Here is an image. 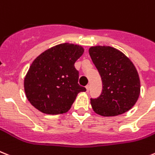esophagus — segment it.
Instances as JSON below:
<instances>
[{
  "label": "esophagus",
  "mask_w": 155,
  "mask_h": 155,
  "mask_svg": "<svg viewBox=\"0 0 155 155\" xmlns=\"http://www.w3.org/2000/svg\"><path fill=\"white\" fill-rule=\"evenodd\" d=\"M86 89H87V91H89V90H90V85L89 84H87L86 86Z\"/></svg>",
  "instance_id": "esophagus-1"
}]
</instances>
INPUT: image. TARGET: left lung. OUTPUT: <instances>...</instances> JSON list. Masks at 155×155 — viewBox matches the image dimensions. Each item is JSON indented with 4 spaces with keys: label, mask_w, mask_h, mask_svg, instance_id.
Returning a JSON list of instances; mask_svg holds the SVG:
<instances>
[{
    "label": "left lung",
    "mask_w": 155,
    "mask_h": 155,
    "mask_svg": "<svg viewBox=\"0 0 155 155\" xmlns=\"http://www.w3.org/2000/svg\"><path fill=\"white\" fill-rule=\"evenodd\" d=\"M89 54L103 84L99 97L91 98L95 113L115 116L134 106L140 93V80L135 67L119 50L109 46H95Z\"/></svg>",
    "instance_id": "left-lung-1"
}]
</instances>
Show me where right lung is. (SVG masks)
Returning a JSON list of instances; mask_svg holds the SVG:
<instances>
[{
    "mask_svg": "<svg viewBox=\"0 0 155 155\" xmlns=\"http://www.w3.org/2000/svg\"><path fill=\"white\" fill-rule=\"evenodd\" d=\"M80 45L61 44L41 54L30 66L25 79L27 99L34 107L45 114L66 113L78 93L86 88L78 84L75 61L82 56Z\"/></svg>",
    "mask_w": 155,
    "mask_h": 155,
    "instance_id": "obj_1",
    "label": "right lung"
}]
</instances>
